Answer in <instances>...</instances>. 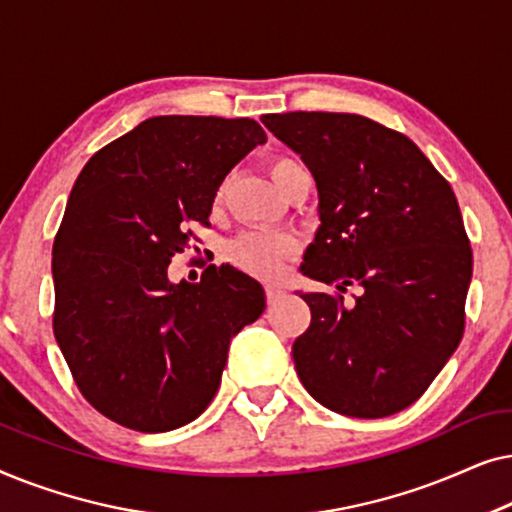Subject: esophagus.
<instances>
[{
	"label": "esophagus",
	"mask_w": 512,
	"mask_h": 512,
	"mask_svg": "<svg viewBox=\"0 0 512 512\" xmlns=\"http://www.w3.org/2000/svg\"><path fill=\"white\" fill-rule=\"evenodd\" d=\"M284 286L279 284H265V296H268V303H277L279 298L284 296Z\"/></svg>",
	"instance_id": "1"
}]
</instances>
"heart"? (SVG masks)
<instances>
[{
	"mask_svg": "<svg viewBox=\"0 0 512 512\" xmlns=\"http://www.w3.org/2000/svg\"><path fill=\"white\" fill-rule=\"evenodd\" d=\"M303 163L291 156H277L270 160V174L275 184L282 181L284 174H289ZM298 242L289 233H270V230H254V233H244L235 237L228 247L230 263L237 268L249 272L256 277H275L286 258L296 254Z\"/></svg>",
	"mask_w": 512,
	"mask_h": 512,
	"instance_id": "1",
	"label": "heart"
}]
</instances>
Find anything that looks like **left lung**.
Wrapping results in <instances>:
<instances>
[{
	"instance_id": "1",
	"label": "left lung",
	"mask_w": 512,
	"mask_h": 512,
	"mask_svg": "<svg viewBox=\"0 0 512 512\" xmlns=\"http://www.w3.org/2000/svg\"><path fill=\"white\" fill-rule=\"evenodd\" d=\"M300 153L319 191L321 226L303 275L347 291L303 293L310 328L293 363L312 398L347 417L401 412L459 347L473 251L443 174L401 132L366 116L291 111L261 118Z\"/></svg>"
}]
</instances>
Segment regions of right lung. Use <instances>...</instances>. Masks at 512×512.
<instances>
[{"label": "right lung", "instance_id": "1", "mask_svg": "<svg viewBox=\"0 0 512 512\" xmlns=\"http://www.w3.org/2000/svg\"><path fill=\"white\" fill-rule=\"evenodd\" d=\"M265 142L251 118L156 116L88 160L53 242V333L76 387L132 431L179 429L221 384L263 286L233 265L172 284L167 265L209 226L226 174Z\"/></svg>", "mask_w": 512, "mask_h": 512}]
</instances>
